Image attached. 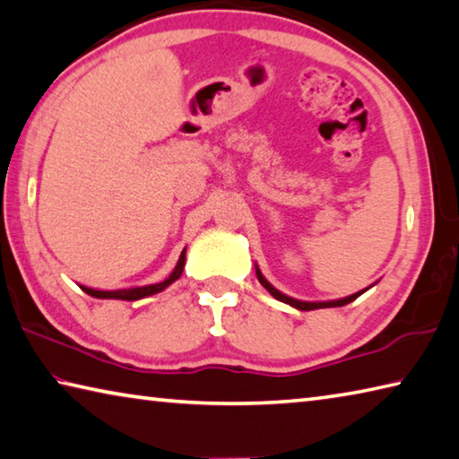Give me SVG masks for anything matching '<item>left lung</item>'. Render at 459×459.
Instances as JSON below:
<instances>
[{
    "instance_id": "8db88e82",
    "label": "left lung",
    "mask_w": 459,
    "mask_h": 459,
    "mask_svg": "<svg viewBox=\"0 0 459 459\" xmlns=\"http://www.w3.org/2000/svg\"><path fill=\"white\" fill-rule=\"evenodd\" d=\"M257 277H259V281H261V285L265 287V290L273 295L275 299H279V301H283V304H290V306H293V307H298V309H301V312H309V309H317V307H340V306H346V304H351V301H354L356 298H359V295H362V291H359V293H354V295H348V298H344V299H336V301H320V304H309V301H298V299H291V298H287V295H283L281 291H277L273 285H271L265 277L261 275V271L257 269Z\"/></svg>"
}]
</instances>
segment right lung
<instances>
[{
	"instance_id": "obj_1",
	"label": "right lung",
	"mask_w": 459,
	"mask_h": 459,
	"mask_svg": "<svg viewBox=\"0 0 459 459\" xmlns=\"http://www.w3.org/2000/svg\"><path fill=\"white\" fill-rule=\"evenodd\" d=\"M184 261H186V251H182L180 259H178V265L172 271V275H169L166 281H161V283L145 285V287H134V290H117V291H99V290H91V287H82V291L92 295V298H99V299H126V301L142 299V298H147V295H153V293H158L161 290H166L169 283H174L176 279L182 275Z\"/></svg>"
}]
</instances>
